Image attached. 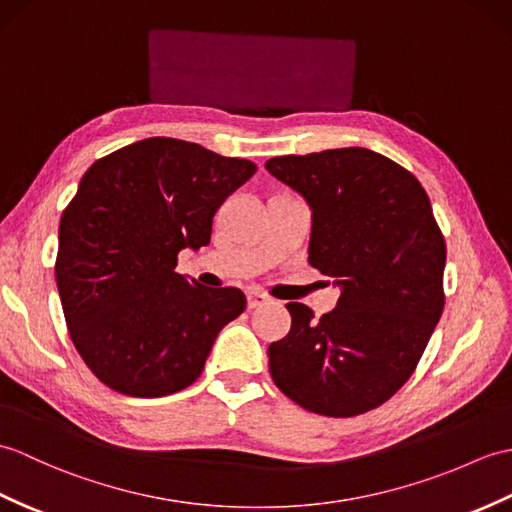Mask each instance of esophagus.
I'll use <instances>...</instances> for the list:
<instances>
[{"label": "esophagus", "instance_id": "esophagus-1", "mask_svg": "<svg viewBox=\"0 0 512 512\" xmlns=\"http://www.w3.org/2000/svg\"><path fill=\"white\" fill-rule=\"evenodd\" d=\"M246 303H248V310H255V307H261V305H268L270 303V299L266 294H261V292H255V290H251L246 294Z\"/></svg>", "mask_w": 512, "mask_h": 512}]
</instances>
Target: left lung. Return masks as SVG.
<instances>
[{
    "instance_id": "obj_1",
    "label": "left lung",
    "mask_w": 512,
    "mask_h": 512,
    "mask_svg": "<svg viewBox=\"0 0 512 512\" xmlns=\"http://www.w3.org/2000/svg\"><path fill=\"white\" fill-rule=\"evenodd\" d=\"M266 170L312 209L310 264L340 285L314 318L288 303V336L268 347L272 382L301 408L355 417L408 382L443 314L445 237L417 176L366 148L275 157Z\"/></svg>"
}]
</instances>
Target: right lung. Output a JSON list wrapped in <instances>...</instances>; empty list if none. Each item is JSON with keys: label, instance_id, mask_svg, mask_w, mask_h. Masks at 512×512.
I'll use <instances>...</instances> for the list:
<instances>
[{"label": "right lung", "instance_id": "1", "mask_svg": "<svg viewBox=\"0 0 512 512\" xmlns=\"http://www.w3.org/2000/svg\"><path fill=\"white\" fill-rule=\"evenodd\" d=\"M255 172L248 159L150 137L82 176L61 216L54 275L71 342L102 384L165 397L200 377L246 299L189 283L174 270L178 253L209 244L216 211Z\"/></svg>", "mask_w": 512, "mask_h": 512}]
</instances>
